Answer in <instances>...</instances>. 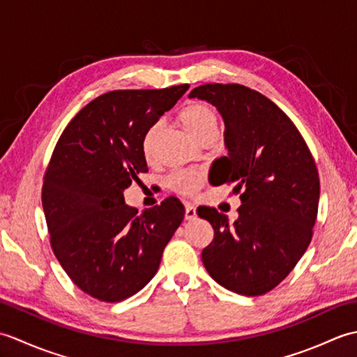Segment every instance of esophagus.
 I'll use <instances>...</instances> for the list:
<instances>
[{"label": "esophagus", "mask_w": 357, "mask_h": 357, "mask_svg": "<svg viewBox=\"0 0 357 357\" xmlns=\"http://www.w3.org/2000/svg\"><path fill=\"white\" fill-rule=\"evenodd\" d=\"M195 218H196V208L190 206V204H185V219L187 221H193Z\"/></svg>", "instance_id": "obj_1"}]
</instances>
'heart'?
<instances>
[{"mask_svg":"<svg viewBox=\"0 0 357 357\" xmlns=\"http://www.w3.org/2000/svg\"><path fill=\"white\" fill-rule=\"evenodd\" d=\"M179 121L183 124L184 130L192 136L193 139L198 138L202 133L208 130H218V115L215 109L207 102L195 101L190 102L183 109L179 115ZM159 130V123L151 126L144 135L142 147L146 155H149L153 147L155 138ZM204 176L201 173L196 172H178L173 173L169 178V185L172 190L178 192L181 195H193L201 187Z\"/></svg>","mask_w":357,"mask_h":357,"instance_id":"heart-1","label":"heart"}]
</instances>
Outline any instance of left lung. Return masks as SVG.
Here are the masks:
<instances>
[{"mask_svg":"<svg viewBox=\"0 0 357 357\" xmlns=\"http://www.w3.org/2000/svg\"><path fill=\"white\" fill-rule=\"evenodd\" d=\"M190 98L213 104L225 124L229 155L218 159L211 184H234L239 218L199 207L215 238L202 262L219 285L261 296L288 276L313 236L319 174L298 128L267 96L241 84H204Z\"/></svg>","mask_w":357,"mask_h":357,"instance_id":"obj_1","label":"left lung"}]
</instances>
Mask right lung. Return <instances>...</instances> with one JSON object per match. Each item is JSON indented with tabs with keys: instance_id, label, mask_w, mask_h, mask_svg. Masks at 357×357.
<instances>
[{
	"instance_id": "right-lung-1",
	"label": "right lung",
	"mask_w": 357,
	"mask_h": 357,
	"mask_svg": "<svg viewBox=\"0 0 357 357\" xmlns=\"http://www.w3.org/2000/svg\"><path fill=\"white\" fill-rule=\"evenodd\" d=\"M188 87L98 96L53 150L41 195L52 250L73 284L95 299L121 302L146 287L183 222L184 206L173 196L138 213L124 190L149 170L144 135Z\"/></svg>"
}]
</instances>
